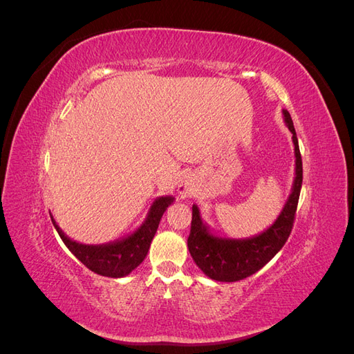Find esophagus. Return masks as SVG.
<instances>
[{"label": "esophagus", "mask_w": 354, "mask_h": 354, "mask_svg": "<svg viewBox=\"0 0 354 354\" xmlns=\"http://www.w3.org/2000/svg\"><path fill=\"white\" fill-rule=\"evenodd\" d=\"M190 186H187V185H181V187H180V194L183 195V196H187V195H190Z\"/></svg>", "instance_id": "34e87169"}]
</instances>
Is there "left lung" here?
Masks as SVG:
<instances>
[{"label":"left lung","mask_w":354,"mask_h":354,"mask_svg":"<svg viewBox=\"0 0 354 354\" xmlns=\"http://www.w3.org/2000/svg\"><path fill=\"white\" fill-rule=\"evenodd\" d=\"M282 113L286 127L292 133L295 177L283 209L272 226L252 238H221L211 233L209 227L202 221L198 205L192 207V226L187 239L189 252L199 269L214 281L236 282L259 272L282 250L291 234L303 185V160L291 115L286 109Z\"/></svg>","instance_id":"left-lung-1"}]
</instances>
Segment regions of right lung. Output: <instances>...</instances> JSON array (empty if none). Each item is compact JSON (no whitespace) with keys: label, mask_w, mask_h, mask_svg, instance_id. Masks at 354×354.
Masks as SVG:
<instances>
[{"label":"right lung","mask_w":354,"mask_h":354,"mask_svg":"<svg viewBox=\"0 0 354 354\" xmlns=\"http://www.w3.org/2000/svg\"><path fill=\"white\" fill-rule=\"evenodd\" d=\"M173 201V196L156 198L142 226L134 233L127 238L102 245H85L72 241L62 232L55 218L51 217V221L63 243L91 272L108 277H124L130 274L146 259L147 251L151 248V242L158 230L159 221Z\"/></svg>","instance_id":"right-lung-1"}]
</instances>
